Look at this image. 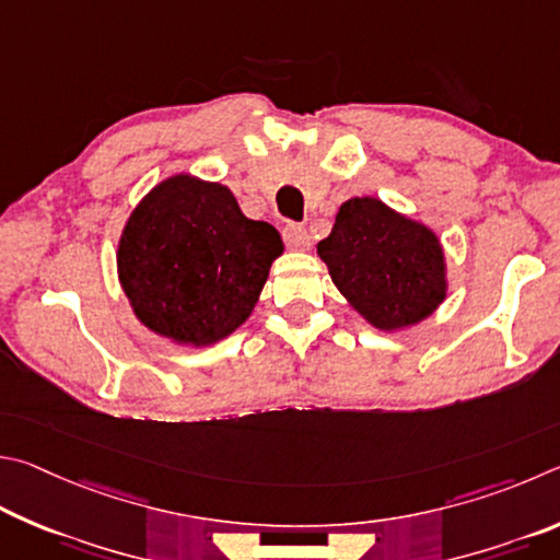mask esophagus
I'll list each match as a JSON object with an SVG mask.
<instances>
[{
  "label": "esophagus",
  "mask_w": 560,
  "mask_h": 560,
  "mask_svg": "<svg viewBox=\"0 0 560 560\" xmlns=\"http://www.w3.org/2000/svg\"><path fill=\"white\" fill-rule=\"evenodd\" d=\"M282 238L290 245V248L295 250H307L312 245V238L305 225H298V223H288L285 229H282Z\"/></svg>",
  "instance_id": "34e87169"
}]
</instances>
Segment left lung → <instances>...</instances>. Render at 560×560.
<instances>
[{"instance_id": "left-lung-1", "label": "left lung", "mask_w": 560, "mask_h": 560, "mask_svg": "<svg viewBox=\"0 0 560 560\" xmlns=\"http://www.w3.org/2000/svg\"><path fill=\"white\" fill-rule=\"evenodd\" d=\"M317 253L341 295L378 329L416 325L445 300L435 233L371 196L341 203Z\"/></svg>"}]
</instances>
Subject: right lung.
Masks as SVG:
<instances>
[{
    "label": "right lung",
    "mask_w": 560,
    "mask_h": 560,
    "mask_svg": "<svg viewBox=\"0 0 560 560\" xmlns=\"http://www.w3.org/2000/svg\"><path fill=\"white\" fill-rule=\"evenodd\" d=\"M280 253V233L245 219L225 186L179 174L132 211L117 272L144 327L206 347L248 319Z\"/></svg>",
    "instance_id": "add662e5"
}]
</instances>
